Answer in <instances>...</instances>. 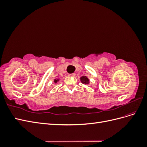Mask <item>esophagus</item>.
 I'll use <instances>...</instances> for the list:
<instances>
[{
  "instance_id": "esophagus-1",
  "label": "esophagus",
  "mask_w": 147,
  "mask_h": 147,
  "mask_svg": "<svg viewBox=\"0 0 147 147\" xmlns=\"http://www.w3.org/2000/svg\"><path fill=\"white\" fill-rule=\"evenodd\" d=\"M75 75V73H73V74H69V76H70V77H74Z\"/></svg>"
}]
</instances>
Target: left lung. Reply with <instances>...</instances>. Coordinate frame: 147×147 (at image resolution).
<instances>
[{
    "label": "left lung",
    "mask_w": 147,
    "mask_h": 147,
    "mask_svg": "<svg viewBox=\"0 0 147 147\" xmlns=\"http://www.w3.org/2000/svg\"><path fill=\"white\" fill-rule=\"evenodd\" d=\"M81 81H82V83H85V84H88L89 83V80L88 78L85 77V76H83L81 77L80 78Z\"/></svg>",
    "instance_id": "left-lung-1"
}]
</instances>
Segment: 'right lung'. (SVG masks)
I'll return each mask as SVG.
<instances>
[{
	"label": "right lung",
	"instance_id": "1",
	"mask_svg": "<svg viewBox=\"0 0 147 147\" xmlns=\"http://www.w3.org/2000/svg\"><path fill=\"white\" fill-rule=\"evenodd\" d=\"M58 81H59V80H55V83H56Z\"/></svg>",
	"mask_w": 147,
	"mask_h": 147
}]
</instances>
